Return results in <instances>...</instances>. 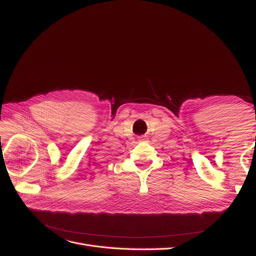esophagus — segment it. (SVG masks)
<instances>
[{
  "mask_svg": "<svg viewBox=\"0 0 256 256\" xmlns=\"http://www.w3.org/2000/svg\"><path fill=\"white\" fill-rule=\"evenodd\" d=\"M142 140H143V138H142Z\"/></svg>",
  "mask_w": 256,
  "mask_h": 256,
  "instance_id": "esophagus-1",
  "label": "esophagus"
}]
</instances>
